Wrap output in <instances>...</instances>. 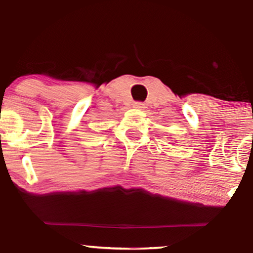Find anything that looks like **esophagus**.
Returning <instances> with one entry per match:
<instances>
[{
	"instance_id": "esophagus-1",
	"label": "esophagus",
	"mask_w": 253,
	"mask_h": 253,
	"mask_svg": "<svg viewBox=\"0 0 253 253\" xmlns=\"http://www.w3.org/2000/svg\"><path fill=\"white\" fill-rule=\"evenodd\" d=\"M133 107L134 108H137V109H143L144 108V103H141V102H136L133 105Z\"/></svg>"
}]
</instances>
